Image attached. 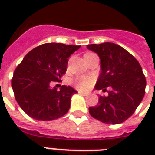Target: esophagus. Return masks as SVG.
<instances>
[{
  "instance_id": "obj_1",
  "label": "esophagus",
  "mask_w": 155,
  "mask_h": 155,
  "mask_svg": "<svg viewBox=\"0 0 155 155\" xmlns=\"http://www.w3.org/2000/svg\"><path fill=\"white\" fill-rule=\"evenodd\" d=\"M79 93H80V95H83V96H84V97H87V96H88V93H87V92H80V91H79Z\"/></svg>"
}]
</instances>
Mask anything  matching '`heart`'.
I'll use <instances>...</instances> for the list:
<instances>
[{
	"mask_svg": "<svg viewBox=\"0 0 155 155\" xmlns=\"http://www.w3.org/2000/svg\"><path fill=\"white\" fill-rule=\"evenodd\" d=\"M71 83H72L73 86L75 88H77L80 91H87L92 87V84H93V79L91 76H88V75L77 76L75 79H73Z\"/></svg>",
	"mask_w": 155,
	"mask_h": 155,
	"instance_id": "obj_1",
	"label": "heart"
}]
</instances>
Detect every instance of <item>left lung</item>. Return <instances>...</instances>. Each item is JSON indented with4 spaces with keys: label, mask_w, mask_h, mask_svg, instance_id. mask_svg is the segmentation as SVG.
Masks as SVG:
<instances>
[{
    "label": "left lung",
    "mask_w": 155,
    "mask_h": 155,
    "mask_svg": "<svg viewBox=\"0 0 155 155\" xmlns=\"http://www.w3.org/2000/svg\"><path fill=\"white\" fill-rule=\"evenodd\" d=\"M87 48L101 58V72L95 88L108 92L107 97L100 96L95 107H89L90 115L106 124L124 122L144 97L147 80L142 67L130 52L113 42L87 45Z\"/></svg>",
    "instance_id": "1"
}]
</instances>
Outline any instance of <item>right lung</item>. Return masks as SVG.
<instances>
[{
  "instance_id": "1",
  "label": "right lung",
  "mask_w": 155,
  "mask_h": 155,
  "mask_svg": "<svg viewBox=\"0 0 155 155\" xmlns=\"http://www.w3.org/2000/svg\"><path fill=\"white\" fill-rule=\"evenodd\" d=\"M80 46L45 43L31 50L13 72L11 84L21 108L38 120H52L68 113L71 97L76 93L70 86L58 91L52 82H60L67 71L68 58Z\"/></svg>"
}]
</instances>
